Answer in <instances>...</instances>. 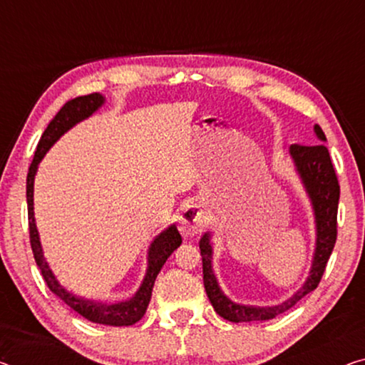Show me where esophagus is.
Here are the masks:
<instances>
[{
    "label": "esophagus",
    "instance_id": "1",
    "mask_svg": "<svg viewBox=\"0 0 365 365\" xmlns=\"http://www.w3.org/2000/svg\"><path fill=\"white\" fill-rule=\"evenodd\" d=\"M205 226V211L198 201H188L183 206L180 220H178V230L185 237H193L201 232Z\"/></svg>",
    "mask_w": 365,
    "mask_h": 365
}]
</instances>
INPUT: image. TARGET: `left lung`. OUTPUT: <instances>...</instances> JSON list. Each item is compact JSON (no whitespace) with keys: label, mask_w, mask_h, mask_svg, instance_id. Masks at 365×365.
<instances>
[{"label":"left lung","mask_w":365,"mask_h":365,"mask_svg":"<svg viewBox=\"0 0 365 365\" xmlns=\"http://www.w3.org/2000/svg\"><path fill=\"white\" fill-rule=\"evenodd\" d=\"M319 140H326L323 129L314 126ZM290 154L295 160L297 170L300 173L304 188L313 201L314 216H317V251H314L313 267L304 285L292 298H288L279 307L272 308H254L244 304L232 303L225 297L217 285L216 277L211 269V244L210 235H205L200 241L201 260H203V284L206 295H208L215 312L221 318L232 323H249V322H265L279 314L285 313L292 307L302 300L304 295L313 292L319 285L322 277L326 270L329 255L333 252L336 237H338V203H339V182L336 175L334 165L331 162L328 148L324 144L300 145L293 144Z\"/></svg>","instance_id":"left-lung-1"}]
</instances>
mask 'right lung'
<instances>
[{
	"label": "right lung",
	"instance_id": "right-lung-1",
	"mask_svg": "<svg viewBox=\"0 0 365 365\" xmlns=\"http://www.w3.org/2000/svg\"><path fill=\"white\" fill-rule=\"evenodd\" d=\"M103 96L100 93H90L85 96H77L73 100L65 103L61 108V111L56 114V118L48 123L47 129L43 130L42 138L37 144L34 159L31 162L29 172H27V180H26V197H27V217H29V239H31V247L32 254H34L36 264L39 265L41 274L46 280L47 287L51 288L52 293L61 298V300L68 304L73 312H77L81 317L88 319V322L100 323V324H110V326H130L138 323L140 318L144 317L145 309L149 307L150 295H152V287L159 275L160 269L164 267L165 260L170 257V254L182 244V236L177 231L175 226H170L167 231L162 232L160 236L155 237V241L150 244L149 249V269L145 274V279L143 285L138 290V293L128 302L116 303V304H106V303H95L91 300H83V298L73 297L72 293H68L65 288L58 285L56 277L48 269L42 255V247L39 242V235H37L36 222H34V203H32V195H34V175L37 170V165L42 160V157L46 155V152L51 149V145L61 138V135L68 130L72 126H75L81 119L88 118L90 114H93L98 108L103 105Z\"/></svg>",
	"mask_w": 365,
	"mask_h": 365
}]
</instances>
